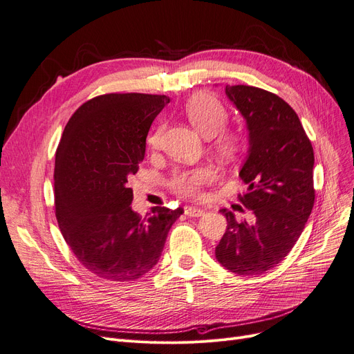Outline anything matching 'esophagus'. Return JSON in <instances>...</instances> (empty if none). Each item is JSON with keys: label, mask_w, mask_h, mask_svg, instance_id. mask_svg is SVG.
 <instances>
[{"label": "esophagus", "mask_w": 354, "mask_h": 354, "mask_svg": "<svg viewBox=\"0 0 354 354\" xmlns=\"http://www.w3.org/2000/svg\"><path fill=\"white\" fill-rule=\"evenodd\" d=\"M183 211H185V215H188V217H201L204 214V209L196 208V207H185Z\"/></svg>", "instance_id": "34e87169"}]
</instances>
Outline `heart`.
I'll return each mask as SVG.
<instances>
[{
  "instance_id": "b5f03b06",
  "label": "heart",
  "mask_w": 354,
  "mask_h": 354,
  "mask_svg": "<svg viewBox=\"0 0 354 354\" xmlns=\"http://www.w3.org/2000/svg\"><path fill=\"white\" fill-rule=\"evenodd\" d=\"M188 121L208 137L211 149L225 160L236 159L243 150V136L240 131L227 127L228 111L225 105L215 97L199 92L192 95L183 105ZM163 134V124H159L147 137V146L155 150L159 147ZM215 179V171L208 165H201L191 169H182L174 172L169 179V187L180 196L198 199L204 195V188Z\"/></svg>"
}]
</instances>
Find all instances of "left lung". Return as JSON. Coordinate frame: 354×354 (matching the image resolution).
<instances>
[{"mask_svg":"<svg viewBox=\"0 0 354 354\" xmlns=\"http://www.w3.org/2000/svg\"><path fill=\"white\" fill-rule=\"evenodd\" d=\"M250 137L249 156L239 176L248 192L240 203L254 223L227 218L215 257L230 272L262 274L281 263L294 248L315 201L314 150L297 113L281 97L249 85L225 86Z\"/></svg>","mask_w":354,"mask_h":354,"instance_id":"8db88e82","label":"left lung"}]
</instances>
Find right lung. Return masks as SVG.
Returning a JSON list of instances; mask_svg holds the SVG:
<instances>
[{"label":"right lung","mask_w":354,"mask_h":354,"mask_svg":"<svg viewBox=\"0 0 354 354\" xmlns=\"http://www.w3.org/2000/svg\"><path fill=\"white\" fill-rule=\"evenodd\" d=\"M166 95L105 94L69 118L55 160V209L60 232L91 273L111 282L142 278L159 262L182 208L153 207L142 218L130 204L129 179L145 159L153 120Z\"/></svg>","instance_id":"add662e5"}]
</instances>
